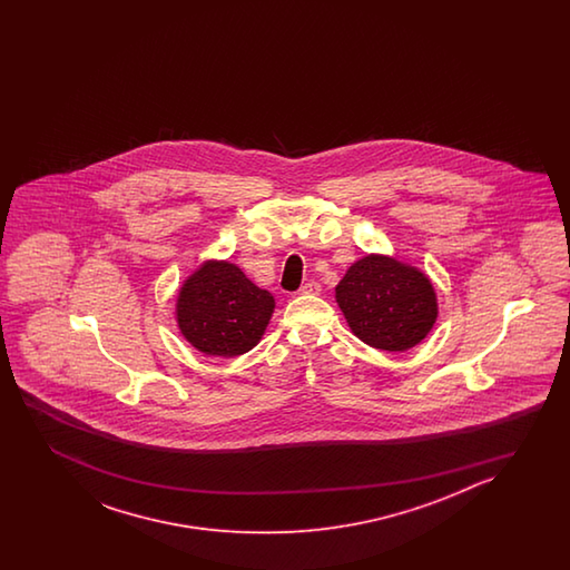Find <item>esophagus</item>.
I'll list each match as a JSON object with an SVG mask.
<instances>
[{"mask_svg": "<svg viewBox=\"0 0 570 570\" xmlns=\"http://www.w3.org/2000/svg\"><path fill=\"white\" fill-rule=\"evenodd\" d=\"M320 291H322V285L315 283V281H309L299 289V295H320Z\"/></svg>", "mask_w": 570, "mask_h": 570, "instance_id": "obj_1", "label": "esophagus"}]
</instances>
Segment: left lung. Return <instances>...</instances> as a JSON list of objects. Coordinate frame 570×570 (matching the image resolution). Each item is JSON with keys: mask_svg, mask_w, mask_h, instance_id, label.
Wrapping results in <instances>:
<instances>
[{"mask_svg": "<svg viewBox=\"0 0 570 570\" xmlns=\"http://www.w3.org/2000/svg\"><path fill=\"white\" fill-rule=\"evenodd\" d=\"M336 303L352 334L379 351H410L438 320L436 289L424 271L376 253L352 263Z\"/></svg>", "mask_w": 570, "mask_h": 570, "instance_id": "8db88e82", "label": "left lung"}]
</instances>
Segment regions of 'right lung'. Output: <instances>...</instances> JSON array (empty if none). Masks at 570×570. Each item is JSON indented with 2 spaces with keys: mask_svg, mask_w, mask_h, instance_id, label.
Returning <instances> with one entry per match:
<instances>
[{
  "mask_svg": "<svg viewBox=\"0 0 570 570\" xmlns=\"http://www.w3.org/2000/svg\"><path fill=\"white\" fill-rule=\"evenodd\" d=\"M275 297L256 287L230 261L207 258L179 287L177 327L195 351L234 358L253 351L265 336Z\"/></svg>",
  "mask_w": 570,
  "mask_h": 570,
  "instance_id": "1",
  "label": "right lung"
}]
</instances>
